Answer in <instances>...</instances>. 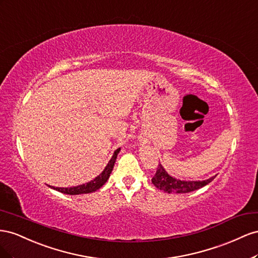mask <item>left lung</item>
<instances>
[{
  "instance_id": "left-lung-1",
  "label": "left lung",
  "mask_w": 258,
  "mask_h": 258,
  "mask_svg": "<svg viewBox=\"0 0 258 258\" xmlns=\"http://www.w3.org/2000/svg\"><path fill=\"white\" fill-rule=\"evenodd\" d=\"M215 177L216 175L205 180H180L168 174L160 163L151 181L158 189L167 194H188L207 186Z\"/></svg>"
}]
</instances>
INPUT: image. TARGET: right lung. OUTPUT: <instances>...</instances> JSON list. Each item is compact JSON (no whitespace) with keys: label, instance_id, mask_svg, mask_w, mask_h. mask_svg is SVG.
Listing matches in <instances>:
<instances>
[{"label":"right lung","instance_id":"add662e5","mask_svg":"<svg viewBox=\"0 0 258 258\" xmlns=\"http://www.w3.org/2000/svg\"><path fill=\"white\" fill-rule=\"evenodd\" d=\"M121 148H117L112 158L110 159V161L108 162L107 166L105 167V170L102 171L97 177H95L93 180L88 181L86 183H83V185H79L76 187H70V188H59V187H50L53 188L54 190L59 191L61 194H66V195H71V196H76V195H83V194H91V192H95V191L98 190L99 188H101L102 186L105 185L106 181L108 180V178L110 177V174H111L113 166L115 163V160L117 157V153L120 152Z\"/></svg>","mask_w":258,"mask_h":258}]
</instances>
